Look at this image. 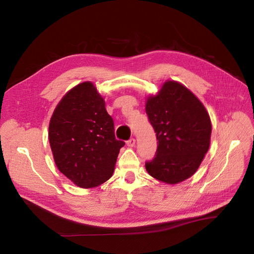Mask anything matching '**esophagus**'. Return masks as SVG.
<instances>
[{
	"mask_svg": "<svg viewBox=\"0 0 254 254\" xmlns=\"http://www.w3.org/2000/svg\"><path fill=\"white\" fill-rule=\"evenodd\" d=\"M135 143H136V140H135V138H129L127 141V144L128 147H134L135 146Z\"/></svg>",
	"mask_w": 254,
	"mask_h": 254,
	"instance_id": "obj_1",
	"label": "esophagus"
}]
</instances>
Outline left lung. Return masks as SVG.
<instances>
[{
	"instance_id": "8db88e82",
	"label": "left lung",
	"mask_w": 254,
	"mask_h": 254,
	"mask_svg": "<svg viewBox=\"0 0 254 254\" xmlns=\"http://www.w3.org/2000/svg\"><path fill=\"white\" fill-rule=\"evenodd\" d=\"M146 113L157 139L154 158L146 162L149 175L167 184L191 177L211 140L212 123L203 104L182 84L168 81L148 98Z\"/></svg>"
}]
</instances>
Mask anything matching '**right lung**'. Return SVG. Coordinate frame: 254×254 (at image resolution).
Listing matches in <instances>:
<instances>
[{
    "instance_id": "1",
    "label": "right lung",
    "mask_w": 254,
    "mask_h": 254,
    "mask_svg": "<svg viewBox=\"0 0 254 254\" xmlns=\"http://www.w3.org/2000/svg\"><path fill=\"white\" fill-rule=\"evenodd\" d=\"M49 141L57 168L82 188L106 182L125 141L116 139L114 120L90 82L76 85L56 106Z\"/></svg>"
}]
</instances>
